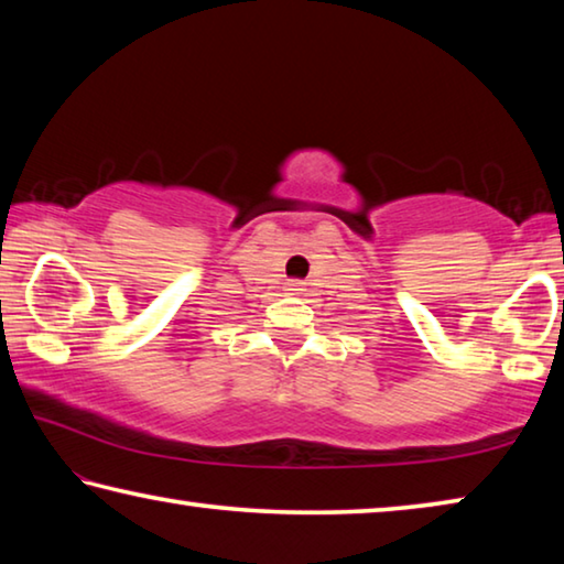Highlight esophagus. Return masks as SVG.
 Listing matches in <instances>:
<instances>
[{
	"mask_svg": "<svg viewBox=\"0 0 564 564\" xmlns=\"http://www.w3.org/2000/svg\"><path fill=\"white\" fill-rule=\"evenodd\" d=\"M285 291L301 293V291H303V283H301V281H289V283H285Z\"/></svg>",
	"mask_w": 564,
	"mask_h": 564,
	"instance_id": "34e87169",
	"label": "esophagus"
}]
</instances>
